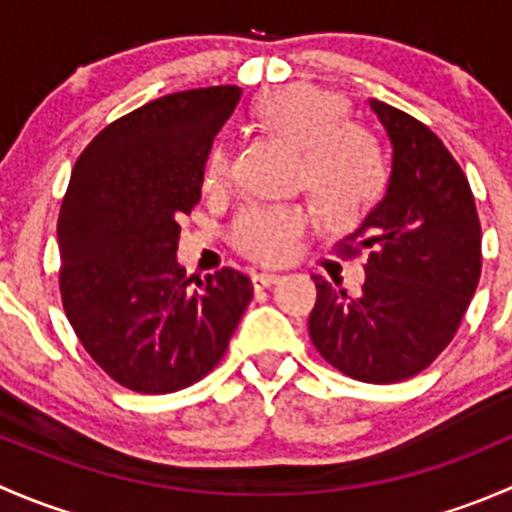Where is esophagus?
<instances>
[{
  "mask_svg": "<svg viewBox=\"0 0 512 512\" xmlns=\"http://www.w3.org/2000/svg\"><path fill=\"white\" fill-rule=\"evenodd\" d=\"M277 282H280V275H275V272H257V275H252V287L255 289H267L277 285Z\"/></svg>",
  "mask_w": 512,
  "mask_h": 512,
  "instance_id": "34e87169",
  "label": "esophagus"
}]
</instances>
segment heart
<instances>
[{"label":"heart","instance_id":"b5f03b06","mask_svg":"<svg viewBox=\"0 0 512 512\" xmlns=\"http://www.w3.org/2000/svg\"><path fill=\"white\" fill-rule=\"evenodd\" d=\"M262 131L299 151V178L327 225H359L384 200L391 168L376 133L349 121L342 96L309 84L262 91L252 103ZM230 170L225 143H213L203 160L200 183L218 188ZM307 227V215L294 205H252L235 218L232 245L255 262H280Z\"/></svg>","mask_w":512,"mask_h":512}]
</instances>
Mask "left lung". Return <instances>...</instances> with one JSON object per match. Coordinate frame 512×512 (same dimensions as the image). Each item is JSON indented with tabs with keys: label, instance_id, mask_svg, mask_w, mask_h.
I'll list each match as a JSON object with an SVG mask.
<instances>
[{
	"label": "left lung",
	"instance_id": "left-lung-1",
	"mask_svg": "<svg viewBox=\"0 0 512 512\" xmlns=\"http://www.w3.org/2000/svg\"><path fill=\"white\" fill-rule=\"evenodd\" d=\"M371 108L394 143L379 208L337 250L364 257L359 294L314 277L309 337L342 374L396 384L426 369L456 337L480 280V220L466 173L441 138L384 101Z\"/></svg>",
	"mask_w": 512,
	"mask_h": 512
}]
</instances>
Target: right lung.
I'll return each instance as SVG.
<instances>
[{
  "mask_svg": "<svg viewBox=\"0 0 512 512\" xmlns=\"http://www.w3.org/2000/svg\"><path fill=\"white\" fill-rule=\"evenodd\" d=\"M240 101L237 86L160 96L84 148L59 213L61 304L91 359L138 394H173L220 364L252 299L223 267L190 289L175 262L203 160Z\"/></svg>",
  "mask_w": 512,
  "mask_h": 512,
  "instance_id": "obj_1",
  "label": "right lung"
}]
</instances>
